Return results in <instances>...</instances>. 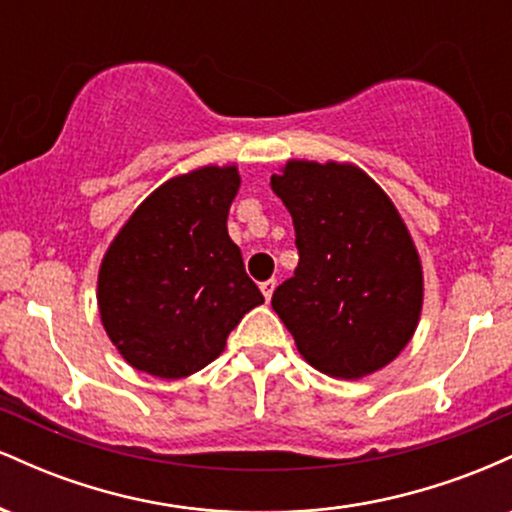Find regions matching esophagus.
<instances>
[{
	"instance_id": "34e87169",
	"label": "esophagus",
	"mask_w": 512,
	"mask_h": 512,
	"mask_svg": "<svg viewBox=\"0 0 512 512\" xmlns=\"http://www.w3.org/2000/svg\"><path fill=\"white\" fill-rule=\"evenodd\" d=\"M260 289H262L264 298H267V303H269V301H272V296H274L276 281H274V279H267V281H262V284H260Z\"/></svg>"
}]
</instances>
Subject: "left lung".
Here are the masks:
<instances>
[{"label": "left lung", "instance_id": "obj_1", "mask_svg": "<svg viewBox=\"0 0 512 512\" xmlns=\"http://www.w3.org/2000/svg\"><path fill=\"white\" fill-rule=\"evenodd\" d=\"M296 228V274L272 308L320 373L361 380L411 342L424 308V267L390 195L349 161L291 158L272 175Z\"/></svg>", "mask_w": 512, "mask_h": 512}]
</instances>
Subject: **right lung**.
Masks as SVG:
<instances>
[{
	"label": "right lung",
	"mask_w": 512,
	"mask_h": 512,
	"mask_svg": "<svg viewBox=\"0 0 512 512\" xmlns=\"http://www.w3.org/2000/svg\"><path fill=\"white\" fill-rule=\"evenodd\" d=\"M238 190L236 163L180 173L110 240L98 269V313L132 368L187 378L219 358L233 327L264 303L228 236Z\"/></svg>",
	"instance_id": "1"
}]
</instances>
